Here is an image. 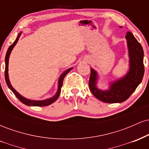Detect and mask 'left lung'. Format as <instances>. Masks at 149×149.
Returning <instances> with one entry per match:
<instances>
[{
  "mask_svg": "<svg viewBox=\"0 0 149 149\" xmlns=\"http://www.w3.org/2000/svg\"><path fill=\"white\" fill-rule=\"evenodd\" d=\"M130 56V71L125 76L116 80L106 91L99 90L96 87L97 74L91 69L89 88L96 98L106 103H120L127 100L141 83L144 74L143 50L141 44L131 32L125 36Z\"/></svg>",
  "mask_w": 149,
  "mask_h": 149,
  "instance_id": "8db88e82",
  "label": "left lung"
}]
</instances>
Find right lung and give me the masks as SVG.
<instances>
[{
  "mask_svg": "<svg viewBox=\"0 0 149 149\" xmlns=\"http://www.w3.org/2000/svg\"><path fill=\"white\" fill-rule=\"evenodd\" d=\"M21 33H20L19 34L17 38H16V40H15V42H13V43L12 44V45H10L9 47H8V51H7L6 55V69H5V79H6V83H7V85H8V88H9L10 90L13 91V93L15 94V96L18 98V100H19L21 102H22L23 104H24L27 106H33V107H46V106H48V105H49V104H52L53 102H54L56 100H57V98L59 97V95H60L61 88V87H62L63 80H64V77L66 76V75L67 74V73H69L71 70L73 69V68H70V69L66 70V71H65L61 75L60 78H59V83H58V85H58L57 92V93H56V95H54L53 97H52V98H49V99H47V100H42V101H34V100H28V99H26L24 97H22V95H20L19 94L18 92H17L16 90H15V89L13 88V87H12V85L10 83L9 78H8V61H9L10 54V53H11L12 49H13V47H15V45H16V43L17 42L19 38V37H20V36H21Z\"/></svg>",
  "mask_w": 149,
  "mask_h": 149,
  "instance_id": "1",
  "label": "right lung"
}]
</instances>
